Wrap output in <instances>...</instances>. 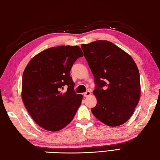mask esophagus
<instances>
[{
  "instance_id": "obj_1",
  "label": "esophagus",
  "mask_w": 160,
  "mask_h": 160,
  "mask_svg": "<svg viewBox=\"0 0 160 160\" xmlns=\"http://www.w3.org/2000/svg\"><path fill=\"white\" fill-rule=\"evenodd\" d=\"M90 94H91V92H90V90H87L86 92L83 93V95H84V97L87 98V97H88V96H90Z\"/></svg>"
}]
</instances>
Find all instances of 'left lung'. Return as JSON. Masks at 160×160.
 Here are the masks:
<instances>
[{"mask_svg":"<svg viewBox=\"0 0 160 160\" xmlns=\"http://www.w3.org/2000/svg\"><path fill=\"white\" fill-rule=\"evenodd\" d=\"M95 77L97 104L91 111L105 125L116 127L130 118L140 99L138 69L128 53L111 42L81 44Z\"/></svg>","mask_w":160,"mask_h":160,"instance_id":"1","label":"left lung"}]
</instances>
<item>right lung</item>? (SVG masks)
<instances>
[{
	"instance_id": "add662e5",
	"label": "right lung",
	"mask_w": 160,
	"mask_h": 160,
	"mask_svg": "<svg viewBox=\"0 0 160 160\" xmlns=\"http://www.w3.org/2000/svg\"><path fill=\"white\" fill-rule=\"evenodd\" d=\"M83 56L78 46L54 47L33 57L24 70L22 100L33 120L46 130L64 128L80 107L83 96L74 91L70 70Z\"/></svg>"
}]
</instances>
